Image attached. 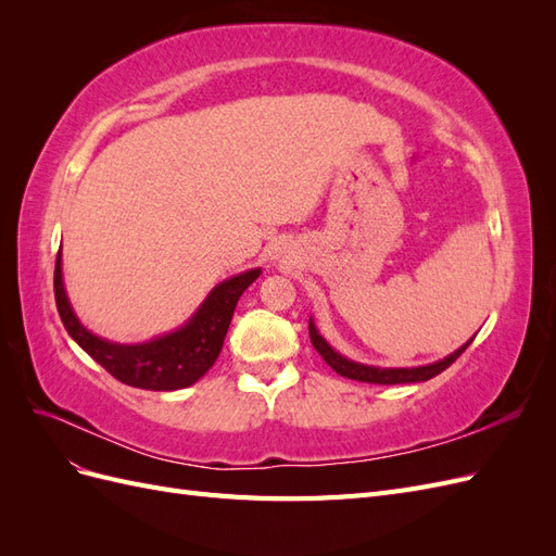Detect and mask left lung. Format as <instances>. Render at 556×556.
Listing matches in <instances>:
<instances>
[{
    "instance_id": "8db88e82",
    "label": "left lung",
    "mask_w": 556,
    "mask_h": 556,
    "mask_svg": "<svg viewBox=\"0 0 556 556\" xmlns=\"http://www.w3.org/2000/svg\"><path fill=\"white\" fill-rule=\"evenodd\" d=\"M308 333H311V343L313 348L323 355V359L333 368L336 374L350 378V380H359V382H374V384H406V382H425L433 376L443 374L445 368L457 359L462 352L470 345V341H466L462 348H457L452 352V355L427 364V366H410V368H382V366H371V364H359V362H352L348 357H343L341 352H336L327 341L325 336L317 331L313 317L308 319Z\"/></svg>"
}]
</instances>
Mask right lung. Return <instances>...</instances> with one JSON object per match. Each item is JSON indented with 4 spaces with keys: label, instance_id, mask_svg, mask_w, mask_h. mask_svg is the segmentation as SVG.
<instances>
[{
    "label": "right lung",
    "instance_id": "add662e5",
    "mask_svg": "<svg viewBox=\"0 0 556 556\" xmlns=\"http://www.w3.org/2000/svg\"><path fill=\"white\" fill-rule=\"evenodd\" d=\"M262 268L231 276L204 299L197 313L178 329L155 336L146 343H113L83 327L64 290L62 250L55 260V304L72 339L102 364L106 371L129 387L153 392H174L194 384L220 355L225 336L241 294L255 282Z\"/></svg>",
    "mask_w": 556,
    "mask_h": 556
}]
</instances>
